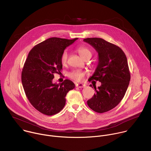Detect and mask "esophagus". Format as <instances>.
Here are the masks:
<instances>
[{
  "label": "esophagus",
  "mask_w": 151,
  "mask_h": 151,
  "mask_svg": "<svg viewBox=\"0 0 151 151\" xmlns=\"http://www.w3.org/2000/svg\"><path fill=\"white\" fill-rule=\"evenodd\" d=\"M76 86L77 87H78V88H84L86 86L84 84H83V83H78V84H76Z\"/></svg>",
  "instance_id": "obj_1"
}]
</instances>
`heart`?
Listing matches in <instances>:
<instances>
[{"mask_svg": "<svg viewBox=\"0 0 151 151\" xmlns=\"http://www.w3.org/2000/svg\"><path fill=\"white\" fill-rule=\"evenodd\" d=\"M77 51L78 52V54L84 60L86 59L87 58H90L92 56V52L91 51V50L84 46H81L78 47L77 48ZM68 56V54L67 50H64L60 58L61 63L63 65L67 64ZM86 74V71L76 69L68 72L67 73V76L71 79H73L77 81H80L83 80V78H84Z\"/></svg>", "mask_w": 151, "mask_h": 151, "instance_id": "heart-1", "label": "heart"}]
</instances>
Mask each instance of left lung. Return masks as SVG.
<instances>
[{"instance_id": "obj_1", "label": "left lung", "mask_w": 151, "mask_h": 151, "mask_svg": "<svg viewBox=\"0 0 151 151\" xmlns=\"http://www.w3.org/2000/svg\"><path fill=\"white\" fill-rule=\"evenodd\" d=\"M83 41L91 45L98 52L99 63L93 75L88 79L99 81L96 93L87 100L88 107L102 113L115 107L123 99L130 80L126 56L118 46L102 38H88ZM92 87V85H90Z\"/></svg>"}]
</instances>
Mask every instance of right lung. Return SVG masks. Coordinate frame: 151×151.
<instances>
[{"label":"right lung","mask_w":151,"mask_h":151,"mask_svg":"<svg viewBox=\"0 0 151 151\" xmlns=\"http://www.w3.org/2000/svg\"><path fill=\"white\" fill-rule=\"evenodd\" d=\"M77 39L50 38L34 47L28 54L22 71V83L31 104L42 114L59 113L65 104L67 93L75 87L70 80L59 84L53 83L52 80L54 74L61 73L63 68V52Z\"/></svg>","instance_id":"add662e5"}]
</instances>
